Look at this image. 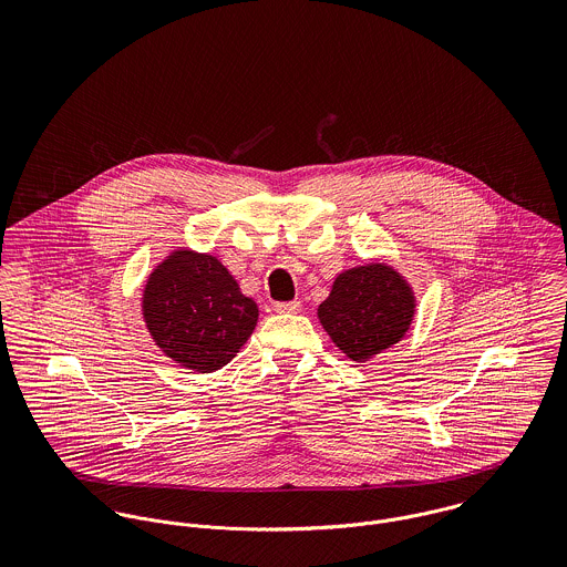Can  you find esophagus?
I'll use <instances>...</instances> for the list:
<instances>
[{"label": "esophagus", "instance_id": "obj_1", "mask_svg": "<svg viewBox=\"0 0 567 567\" xmlns=\"http://www.w3.org/2000/svg\"><path fill=\"white\" fill-rule=\"evenodd\" d=\"M275 312H277V315H297V312H301V303H299V301L275 303Z\"/></svg>", "mask_w": 567, "mask_h": 567}]
</instances>
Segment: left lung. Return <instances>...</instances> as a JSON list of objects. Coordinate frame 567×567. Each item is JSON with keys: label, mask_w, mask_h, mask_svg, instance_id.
Masks as SVG:
<instances>
[{"label": "left lung", "mask_w": 567, "mask_h": 567, "mask_svg": "<svg viewBox=\"0 0 567 567\" xmlns=\"http://www.w3.org/2000/svg\"><path fill=\"white\" fill-rule=\"evenodd\" d=\"M317 315L349 360L369 362L404 338L416 315V297L398 268L375 259L338 272Z\"/></svg>", "instance_id": "obj_1"}]
</instances>
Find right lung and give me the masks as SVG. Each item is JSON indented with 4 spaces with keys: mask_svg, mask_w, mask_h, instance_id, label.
I'll list each match as a JSON object with an SVG mask.
<instances>
[{
    "mask_svg": "<svg viewBox=\"0 0 567 567\" xmlns=\"http://www.w3.org/2000/svg\"><path fill=\"white\" fill-rule=\"evenodd\" d=\"M257 303L244 297L227 266L209 252L172 248L142 290V319L163 353L196 373L229 364L257 324Z\"/></svg>",
    "mask_w": 567,
    "mask_h": 567,
    "instance_id": "right-lung-1",
    "label": "right lung"
}]
</instances>
